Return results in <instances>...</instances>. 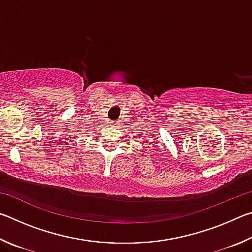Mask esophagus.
Returning a JSON list of instances; mask_svg holds the SVG:
<instances>
[{
	"label": "esophagus",
	"instance_id": "esophagus-1",
	"mask_svg": "<svg viewBox=\"0 0 252 252\" xmlns=\"http://www.w3.org/2000/svg\"><path fill=\"white\" fill-rule=\"evenodd\" d=\"M118 125H119L118 121H111V126H117Z\"/></svg>",
	"mask_w": 252,
	"mask_h": 252
}]
</instances>
